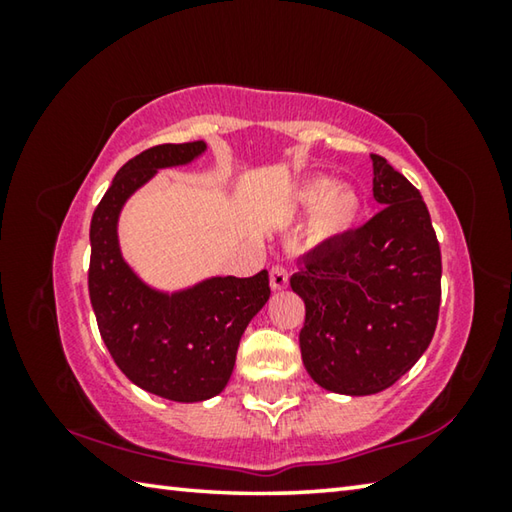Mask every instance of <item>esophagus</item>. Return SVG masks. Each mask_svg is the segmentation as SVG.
<instances>
[{
  "label": "esophagus",
  "instance_id": "34e87169",
  "mask_svg": "<svg viewBox=\"0 0 512 512\" xmlns=\"http://www.w3.org/2000/svg\"><path fill=\"white\" fill-rule=\"evenodd\" d=\"M287 284H289V271H287V268H284L282 264L271 266V287L275 291H280V289H287Z\"/></svg>",
  "mask_w": 512,
  "mask_h": 512
}]
</instances>
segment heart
<instances>
[{
	"mask_svg": "<svg viewBox=\"0 0 512 512\" xmlns=\"http://www.w3.org/2000/svg\"><path fill=\"white\" fill-rule=\"evenodd\" d=\"M300 201L305 207H318L316 228L323 235H334L348 228L359 212V201L348 187L314 183L302 189Z\"/></svg>",
	"mask_w": 512,
	"mask_h": 512,
	"instance_id": "1",
	"label": "heart"
}]
</instances>
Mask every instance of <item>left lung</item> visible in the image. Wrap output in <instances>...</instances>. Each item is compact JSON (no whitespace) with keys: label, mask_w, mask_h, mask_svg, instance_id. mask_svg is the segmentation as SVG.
Here are the masks:
<instances>
[{"label":"left lung","mask_w":512,"mask_h":512,"mask_svg":"<svg viewBox=\"0 0 512 512\" xmlns=\"http://www.w3.org/2000/svg\"><path fill=\"white\" fill-rule=\"evenodd\" d=\"M372 158L384 207L357 230L320 241L291 289L305 300L302 363L318 386L372 395L429 348L440 309V246L422 196L386 158Z\"/></svg>","instance_id":"left-lung-1"}]
</instances>
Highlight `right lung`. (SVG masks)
<instances>
[{"label": "right lung", "mask_w": 512, "mask_h": 512, "mask_svg": "<svg viewBox=\"0 0 512 512\" xmlns=\"http://www.w3.org/2000/svg\"><path fill=\"white\" fill-rule=\"evenodd\" d=\"M205 142L158 144L117 171L90 223L88 289L110 357L144 391L173 402L219 395L232 375L241 334L271 296L268 273L212 277L194 289L158 293L121 259V205L155 171L192 162Z\"/></svg>", "instance_id": "right-lung-1"}]
</instances>
